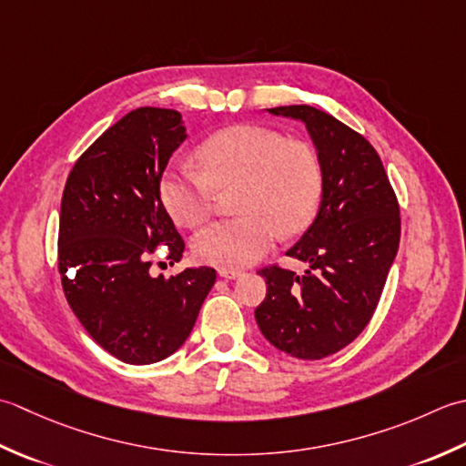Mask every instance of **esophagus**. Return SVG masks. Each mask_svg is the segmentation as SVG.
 I'll use <instances>...</instances> for the list:
<instances>
[{"mask_svg": "<svg viewBox=\"0 0 466 466\" xmlns=\"http://www.w3.org/2000/svg\"><path fill=\"white\" fill-rule=\"evenodd\" d=\"M219 275L225 279H237V278H241L243 271L241 269H219Z\"/></svg>", "mask_w": 466, "mask_h": 466, "instance_id": "esophagus-1", "label": "esophagus"}]
</instances>
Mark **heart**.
Returning <instances> with one entry per match:
<instances>
[{"label":"heart","instance_id":"b5f03b06","mask_svg":"<svg viewBox=\"0 0 466 466\" xmlns=\"http://www.w3.org/2000/svg\"><path fill=\"white\" fill-rule=\"evenodd\" d=\"M205 168L168 167L158 197L178 225L197 227L211 217L217 188H237L239 217L207 225L193 239L198 261L241 269L259 261L281 235L311 223L324 195V167L309 142L261 125H233L208 137L197 150Z\"/></svg>","mask_w":466,"mask_h":466}]
</instances>
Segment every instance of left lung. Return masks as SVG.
Listing matches in <instances>:
<instances>
[{
  "label": "left lung",
  "mask_w": 466,
  "mask_h": 466,
  "mask_svg": "<svg viewBox=\"0 0 466 466\" xmlns=\"http://www.w3.org/2000/svg\"><path fill=\"white\" fill-rule=\"evenodd\" d=\"M269 112L306 122L324 167V195L316 221L288 251L309 269L263 268L268 293L255 319L281 352L321 360L352 344L372 319L400 243V207L360 132L308 104Z\"/></svg>",
  "instance_id": "1"
}]
</instances>
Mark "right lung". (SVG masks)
I'll list each match as a JSON object with an SVG mask.
<instances>
[{
    "label": "right lung",
    "instance_id": "right-lung-1",
    "mask_svg": "<svg viewBox=\"0 0 466 466\" xmlns=\"http://www.w3.org/2000/svg\"><path fill=\"white\" fill-rule=\"evenodd\" d=\"M187 138L180 112H128L92 142L66 180L58 271L84 329L127 364H153L185 344L217 273L185 269L150 275L167 247L170 263L185 241L158 197L170 155Z\"/></svg>",
    "mask_w": 466,
    "mask_h": 466
}]
</instances>
